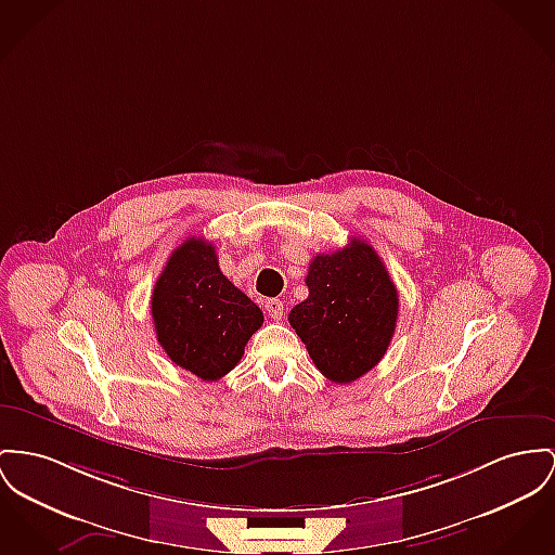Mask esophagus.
<instances>
[{
  "label": "esophagus",
  "mask_w": 555,
  "mask_h": 555,
  "mask_svg": "<svg viewBox=\"0 0 555 555\" xmlns=\"http://www.w3.org/2000/svg\"><path fill=\"white\" fill-rule=\"evenodd\" d=\"M264 309L269 311V315H271L273 320H282V315H284V302H282L280 298H269V300L264 302Z\"/></svg>",
  "instance_id": "esophagus-1"
}]
</instances>
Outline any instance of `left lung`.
Segmentation results:
<instances>
[{"label":"left lung","mask_w":555,"mask_h":555,"mask_svg":"<svg viewBox=\"0 0 555 555\" xmlns=\"http://www.w3.org/2000/svg\"><path fill=\"white\" fill-rule=\"evenodd\" d=\"M309 296L288 315L315 369L333 383H351L385 356L400 298L385 262L364 240L318 255L305 278Z\"/></svg>","instance_id":"8db88e82"}]
</instances>
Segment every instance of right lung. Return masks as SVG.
<instances>
[{
  "label": "right lung",
  "mask_w": 555,
  "mask_h": 555,
  "mask_svg": "<svg viewBox=\"0 0 555 555\" xmlns=\"http://www.w3.org/2000/svg\"><path fill=\"white\" fill-rule=\"evenodd\" d=\"M157 343L202 380L235 369L262 311L222 275L212 244L189 237L166 262L151 296Z\"/></svg>",
  "instance_id": "obj_1"
}]
</instances>
